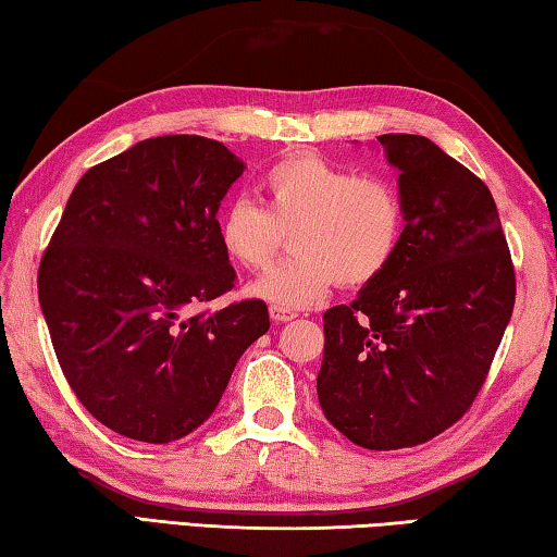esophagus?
<instances>
[{
	"instance_id": "1",
	"label": "esophagus",
	"mask_w": 557,
	"mask_h": 557,
	"mask_svg": "<svg viewBox=\"0 0 557 557\" xmlns=\"http://www.w3.org/2000/svg\"><path fill=\"white\" fill-rule=\"evenodd\" d=\"M270 319H272V321H277V323H287V321H292V319H297V313L292 311V309H285V307L272 305V307H270Z\"/></svg>"
}]
</instances>
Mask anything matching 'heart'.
I'll use <instances>...</instances> for the list:
<instances>
[{"label": "heart", "mask_w": 557, "mask_h": 557, "mask_svg": "<svg viewBox=\"0 0 557 557\" xmlns=\"http://www.w3.org/2000/svg\"><path fill=\"white\" fill-rule=\"evenodd\" d=\"M262 189L265 207L234 197L216 221L219 246L240 270L265 268L289 231L295 252L252 282V297L311 307L336 282L356 287L380 277L397 256L404 201L389 177L321 156H289L268 170Z\"/></svg>", "instance_id": "1"}]
</instances>
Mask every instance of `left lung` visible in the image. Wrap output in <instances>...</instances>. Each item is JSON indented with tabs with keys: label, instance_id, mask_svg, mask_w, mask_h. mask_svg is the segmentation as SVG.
Masks as SVG:
<instances>
[{
	"label": "left lung",
	"instance_id": "obj_1",
	"mask_svg": "<svg viewBox=\"0 0 557 557\" xmlns=\"http://www.w3.org/2000/svg\"><path fill=\"white\" fill-rule=\"evenodd\" d=\"M399 170L397 256L352 305L323 313L319 404L368 450L426 443L478 397L517 299L487 185L433 140L377 138Z\"/></svg>",
	"mask_w": 557,
	"mask_h": 557
}]
</instances>
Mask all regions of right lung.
<instances>
[{
    "mask_svg": "<svg viewBox=\"0 0 557 557\" xmlns=\"http://www.w3.org/2000/svg\"><path fill=\"white\" fill-rule=\"evenodd\" d=\"M244 168L205 136L140 140L87 170L40 258L60 370L121 436L173 443L201 426L270 329L260 299L199 311L236 282L216 211Z\"/></svg>",
    "mask_w": 557,
    "mask_h": 557,
    "instance_id": "obj_1",
    "label": "right lung"
}]
</instances>
